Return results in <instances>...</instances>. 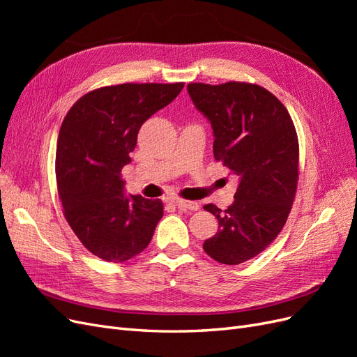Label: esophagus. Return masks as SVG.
<instances>
[{"label": "esophagus", "mask_w": 357, "mask_h": 357, "mask_svg": "<svg viewBox=\"0 0 357 357\" xmlns=\"http://www.w3.org/2000/svg\"><path fill=\"white\" fill-rule=\"evenodd\" d=\"M174 204L177 205V208L180 210H192L197 211L199 208V204L195 201H186V199H177L174 201Z\"/></svg>", "instance_id": "34e87169"}]
</instances>
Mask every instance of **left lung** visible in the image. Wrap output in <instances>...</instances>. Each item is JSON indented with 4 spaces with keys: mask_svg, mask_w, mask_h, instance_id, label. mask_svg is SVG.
<instances>
[{
    "mask_svg": "<svg viewBox=\"0 0 357 357\" xmlns=\"http://www.w3.org/2000/svg\"><path fill=\"white\" fill-rule=\"evenodd\" d=\"M188 92L211 123L214 159L240 177L228 208L204 205L219 220L204 250L238 265L264 252L287 220L299 176L296 129L286 107L259 84L189 83Z\"/></svg>",
    "mask_w": 357,
    "mask_h": 357,
    "instance_id": "8db88e82",
    "label": "left lung"
}]
</instances>
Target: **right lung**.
Masks as SVG:
<instances>
[{"mask_svg":"<svg viewBox=\"0 0 357 357\" xmlns=\"http://www.w3.org/2000/svg\"><path fill=\"white\" fill-rule=\"evenodd\" d=\"M185 83H123L83 95L63 117L56 144V183L63 215L88 250L107 262L142 253L164 215L160 199L125 195L122 168L139 128Z\"/></svg>","mask_w":357,"mask_h":357,"instance_id":"obj_1","label":"right lung"}]
</instances>
